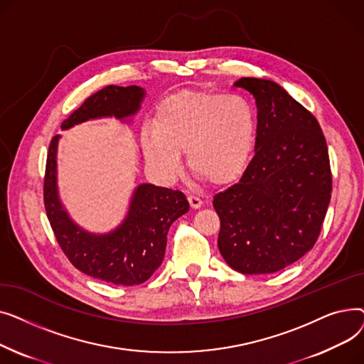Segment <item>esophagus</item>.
<instances>
[{
    "label": "esophagus",
    "mask_w": 364,
    "mask_h": 364,
    "mask_svg": "<svg viewBox=\"0 0 364 364\" xmlns=\"http://www.w3.org/2000/svg\"><path fill=\"white\" fill-rule=\"evenodd\" d=\"M187 199H188L190 206H192L193 209H199L202 206V203H203L198 196H193V195H190Z\"/></svg>",
    "instance_id": "obj_1"
}]
</instances>
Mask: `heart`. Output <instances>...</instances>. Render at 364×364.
I'll return each mask as SVG.
<instances>
[{"label": "heart", "mask_w": 364, "mask_h": 364, "mask_svg": "<svg viewBox=\"0 0 364 364\" xmlns=\"http://www.w3.org/2000/svg\"><path fill=\"white\" fill-rule=\"evenodd\" d=\"M153 128L141 131L147 165L172 181L188 168L215 186L236 181L250 165L257 143L255 112L243 95L184 90L156 107Z\"/></svg>", "instance_id": "heart-1"}]
</instances>
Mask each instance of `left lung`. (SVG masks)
<instances>
[{
  "mask_svg": "<svg viewBox=\"0 0 364 364\" xmlns=\"http://www.w3.org/2000/svg\"><path fill=\"white\" fill-rule=\"evenodd\" d=\"M257 103L255 156L214 196L218 250L242 274L276 273L314 246L332 192L329 153L313 114L277 82L242 78Z\"/></svg>",
  "mask_w": 364,
  "mask_h": 364,
  "instance_id": "8db88e82",
  "label": "left lung"
}]
</instances>
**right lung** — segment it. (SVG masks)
Returning <instances> with one entry per match:
<instances>
[{"instance_id":"1","label":"right lung","mask_w":364,"mask_h":364,"mask_svg":"<svg viewBox=\"0 0 364 364\" xmlns=\"http://www.w3.org/2000/svg\"><path fill=\"white\" fill-rule=\"evenodd\" d=\"M144 97L146 91L137 85L105 87L63 121L62 129L102 118L131 124ZM60 139L57 134L48 147L44 203L65 255L76 269L94 279L124 286L144 283L164 261L171 224L188 211L186 196L178 190L139 184L122 223L109 233H91L72 220L59 195L57 149Z\"/></svg>"}]
</instances>
